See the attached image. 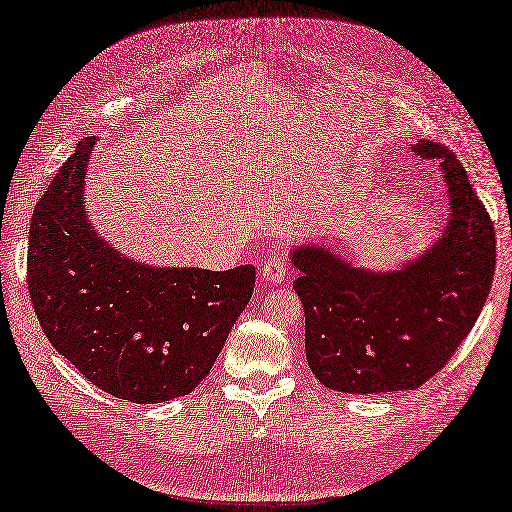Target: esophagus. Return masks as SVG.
I'll list each match as a JSON object with an SVG mask.
<instances>
[{"label":"esophagus","instance_id":"1","mask_svg":"<svg viewBox=\"0 0 512 512\" xmlns=\"http://www.w3.org/2000/svg\"><path fill=\"white\" fill-rule=\"evenodd\" d=\"M259 274L266 282H272V285H282V282L289 278L285 253L276 251L268 259H263V263L259 266Z\"/></svg>","mask_w":512,"mask_h":512}]
</instances>
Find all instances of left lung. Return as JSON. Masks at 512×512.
<instances>
[{"label":"left lung","mask_w":512,"mask_h":512,"mask_svg":"<svg viewBox=\"0 0 512 512\" xmlns=\"http://www.w3.org/2000/svg\"><path fill=\"white\" fill-rule=\"evenodd\" d=\"M439 160L449 221L430 249L394 272L350 266L323 246H297L293 289L306 314V358L339 392L413 390L439 373L483 310L496 272V232L460 160L434 141L411 145Z\"/></svg>","instance_id":"8db88e82"}]
</instances>
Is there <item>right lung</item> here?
<instances>
[{"instance_id":"obj_1","label":"right lung","mask_w":512,"mask_h":512,"mask_svg":"<svg viewBox=\"0 0 512 512\" xmlns=\"http://www.w3.org/2000/svg\"><path fill=\"white\" fill-rule=\"evenodd\" d=\"M97 137L78 143L37 202L27 285L48 342L90 384L132 403L192 392L213 369L255 285V268H149L94 230L84 177Z\"/></svg>"}]
</instances>
